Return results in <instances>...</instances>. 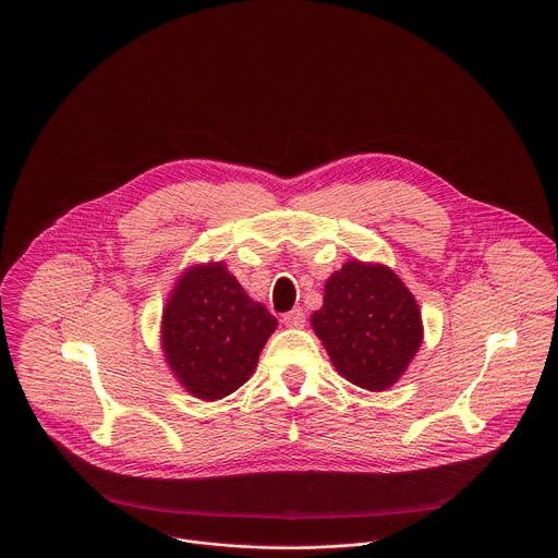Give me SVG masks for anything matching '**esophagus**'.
Returning <instances> with one entry per match:
<instances>
[{
  "instance_id": "34e87169",
  "label": "esophagus",
  "mask_w": 558,
  "mask_h": 558,
  "mask_svg": "<svg viewBox=\"0 0 558 558\" xmlns=\"http://www.w3.org/2000/svg\"><path fill=\"white\" fill-rule=\"evenodd\" d=\"M282 322H284V326L302 328V326L306 324V315H304V311H302V308H293V311H289V313H284V315H282Z\"/></svg>"
}]
</instances>
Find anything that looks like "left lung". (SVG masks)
Here are the masks:
<instances>
[{
	"label": "left lung",
	"instance_id": "1",
	"mask_svg": "<svg viewBox=\"0 0 558 558\" xmlns=\"http://www.w3.org/2000/svg\"><path fill=\"white\" fill-rule=\"evenodd\" d=\"M311 324L339 373L373 392L397 384L423 341L418 304L399 276L356 260L328 278Z\"/></svg>",
	"mask_w": 558,
	"mask_h": 558
}]
</instances>
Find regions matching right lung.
<instances>
[{
  "label": "right lung",
  "instance_id": "right-lung-1",
  "mask_svg": "<svg viewBox=\"0 0 558 558\" xmlns=\"http://www.w3.org/2000/svg\"><path fill=\"white\" fill-rule=\"evenodd\" d=\"M276 324L223 263L193 267L163 308L166 361L191 395L204 401L223 399L252 377Z\"/></svg>",
  "mask_w": 558,
  "mask_h": 558
}]
</instances>
